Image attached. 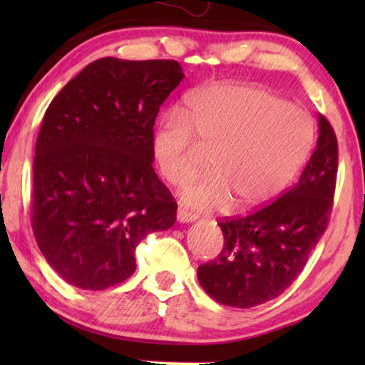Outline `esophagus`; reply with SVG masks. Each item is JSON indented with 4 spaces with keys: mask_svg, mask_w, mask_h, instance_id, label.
I'll list each match as a JSON object with an SVG mask.
<instances>
[{
    "mask_svg": "<svg viewBox=\"0 0 365 365\" xmlns=\"http://www.w3.org/2000/svg\"><path fill=\"white\" fill-rule=\"evenodd\" d=\"M178 222H181V224H184V222H194L196 221V216H194V214H191V212H187L186 209H182V207H179L178 209Z\"/></svg>",
    "mask_w": 365,
    "mask_h": 365,
    "instance_id": "esophagus-1",
    "label": "esophagus"
}]
</instances>
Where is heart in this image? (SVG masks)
<instances>
[{
    "instance_id": "heart-1",
    "label": "heart",
    "mask_w": 365,
    "mask_h": 365,
    "mask_svg": "<svg viewBox=\"0 0 365 365\" xmlns=\"http://www.w3.org/2000/svg\"><path fill=\"white\" fill-rule=\"evenodd\" d=\"M314 123L306 111L256 84L221 81L187 94L181 111L164 114L151 134V154L169 184L196 173L209 151L211 174L182 189L194 209L231 202L252 211L281 194L306 163Z\"/></svg>"
}]
</instances>
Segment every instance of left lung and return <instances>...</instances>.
<instances>
[{
	"label": "left lung",
	"instance_id": "8db88e82",
	"mask_svg": "<svg viewBox=\"0 0 365 365\" xmlns=\"http://www.w3.org/2000/svg\"><path fill=\"white\" fill-rule=\"evenodd\" d=\"M317 144L296 186L246 217L219 222L224 247L197 267V281L222 306L249 309L296 281L326 231L337 178V139L322 114Z\"/></svg>",
	"mask_w": 365,
	"mask_h": 365
}]
</instances>
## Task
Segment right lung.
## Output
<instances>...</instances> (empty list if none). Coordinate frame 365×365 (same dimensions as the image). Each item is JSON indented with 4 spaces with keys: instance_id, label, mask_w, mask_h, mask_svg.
I'll list each match as a JSON object with an SVG mask.
<instances>
[{
    "instance_id": "right-lung-1",
    "label": "right lung",
    "mask_w": 365,
    "mask_h": 365,
    "mask_svg": "<svg viewBox=\"0 0 365 365\" xmlns=\"http://www.w3.org/2000/svg\"><path fill=\"white\" fill-rule=\"evenodd\" d=\"M182 78L171 59L101 58L44 113L33 161V232L71 286L103 291L126 281L138 244L176 222L178 204L153 169L151 134Z\"/></svg>"
}]
</instances>
